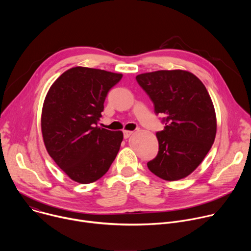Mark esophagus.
<instances>
[{"mask_svg": "<svg viewBox=\"0 0 251 251\" xmlns=\"http://www.w3.org/2000/svg\"><path fill=\"white\" fill-rule=\"evenodd\" d=\"M123 134H124V138L125 139H127V138H129L132 134H133V131H129V130H124L123 131Z\"/></svg>", "mask_w": 251, "mask_h": 251, "instance_id": "34e87169", "label": "esophagus"}]
</instances>
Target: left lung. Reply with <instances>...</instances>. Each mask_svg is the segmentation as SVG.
Segmentation results:
<instances>
[{"label":"left lung","instance_id":"left-lung-1","mask_svg":"<svg viewBox=\"0 0 251 251\" xmlns=\"http://www.w3.org/2000/svg\"><path fill=\"white\" fill-rule=\"evenodd\" d=\"M138 84L163 114L164 130L157 132L159 152L148 169L165 181L192 174L210 150L217 117L203 83L186 70H158L136 76Z\"/></svg>","mask_w":251,"mask_h":251}]
</instances>
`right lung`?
I'll use <instances>...</instances> for the list:
<instances>
[{
  "mask_svg": "<svg viewBox=\"0 0 251 251\" xmlns=\"http://www.w3.org/2000/svg\"><path fill=\"white\" fill-rule=\"evenodd\" d=\"M121 74L76 66L50 86L43 106L42 133L56 165L80 184H90L109 170L123 140L122 131L97 126L108 91Z\"/></svg>",
  "mask_w": 251,
  "mask_h": 251,
  "instance_id": "add662e5",
  "label": "right lung"
}]
</instances>
